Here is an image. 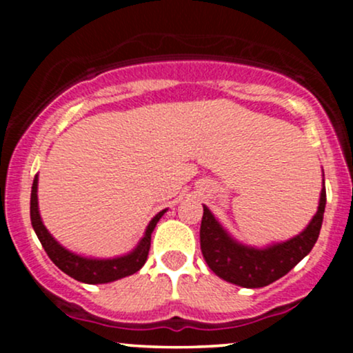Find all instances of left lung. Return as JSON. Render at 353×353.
<instances>
[{"instance_id":"8db88e82","label":"left lung","mask_w":353,"mask_h":353,"mask_svg":"<svg viewBox=\"0 0 353 353\" xmlns=\"http://www.w3.org/2000/svg\"><path fill=\"white\" fill-rule=\"evenodd\" d=\"M325 184L320 192L319 208L305 229L285 242L265 249L244 245L230 234L204 205L201 222V250L214 274L236 285L257 289L265 287L294 269L317 242L325 212Z\"/></svg>"}]
</instances>
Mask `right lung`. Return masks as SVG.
I'll return each instance as SVG.
<instances>
[{"label": "right lung", "instance_id": "add662e5", "mask_svg": "<svg viewBox=\"0 0 353 353\" xmlns=\"http://www.w3.org/2000/svg\"><path fill=\"white\" fill-rule=\"evenodd\" d=\"M164 212L165 209L161 210L159 214H156V216L152 217L148 229H145L144 237L141 239L139 244H137V247L132 252L114 259H89L64 249V247L48 232L38 209V176L34 177L33 188H31V224H33V229L36 236L39 239V242H41L44 250H46L48 257H50L51 261L54 262V265H58L64 274H68L70 277L84 283H108L114 282L117 279H123L128 277V275L136 274L137 270L145 264V261H148L149 247H151V234L157 222H159V219L164 216Z\"/></svg>", "mask_w": 353, "mask_h": 353}]
</instances>
